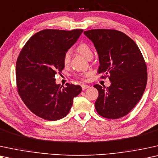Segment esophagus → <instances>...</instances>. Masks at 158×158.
I'll return each instance as SVG.
<instances>
[{"label":"esophagus","instance_id":"1","mask_svg":"<svg viewBox=\"0 0 158 158\" xmlns=\"http://www.w3.org/2000/svg\"><path fill=\"white\" fill-rule=\"evenodd\" d=\"M89 86L87 85H85V84L81 85V88H82L83 90L87 89V88H89Z\"/></svg>","mask_w":158,"mask_h":158}]
</instances>
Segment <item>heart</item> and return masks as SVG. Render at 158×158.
<instances>
[{
	"label": "heart",
	"mask_w": 158,
	"mask_h": 158,
	"mask_svg": "<svg viewBox=\"0 0 158 158\" xmlns=\"http://www.w3.org/2000/svg\"><path fill=\"white\" fill-rule=\"evenodd\" d=\"M77 51L80 53L81 56L85 57L87 59H89L90 58H92L93 56V52L90 48V46L87 43H81L77 47ZM71 52L70 50L67 51L66 53L64 54V59H63V62H64V66H67L69 64L71 60Z\"/></svg>",
	"instance_id": "b5f03b06"
}]
</instances>
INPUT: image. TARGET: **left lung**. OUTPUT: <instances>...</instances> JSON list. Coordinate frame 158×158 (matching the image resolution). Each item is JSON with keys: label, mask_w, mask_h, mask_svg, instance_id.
Wrapping results in <instances>:
<instances>
[{"label": "left lung", "mask_w": 158, "mask_h": 158, "mask_svg": "<svg viewBox=\"0 0 158 158\" xmlns=\"http://www.w3.org/2000/svg\"><path fill=\"white\" fill-rule=\"evenodd\" d=\"M84 34L98 54V73L109 76L110 87L95 85V109L101 116L116 119L127 115L140 100L148 81L147 66L135 42L114 29H92Z\"/></svg>", "instance_id": "obj_1"}]
</instances>
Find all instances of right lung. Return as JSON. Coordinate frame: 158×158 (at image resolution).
<instances>
[{"label": "right lung", "mask_w": 158, "mask_h": 158, "mask_svg": "<svg viewBox=\"0 0 158 158\" xmlns=\"http://www.w3.org/2000/svg\"><path fill=\"white\" fill-rule=\"evenodd\" d=\"M82 29H45L34 35L21 50L16 65L18 92L27 108L37 116L56 121L66 116L79 85L56 83L55 75L64 68V54L75 44Z\"/></svg>", "instance_id": "right-lung-1"}]
</instances>
